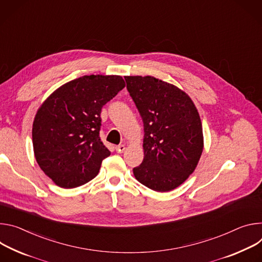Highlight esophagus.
<instances>
[{
    "mask_svg": "<svg viewBox=\"0 0 262 262\" xmlns=\"http://www.w3.org/2000/svg\"><path fill=\"white\" fill-rule=\"evenodd\" d=\"M125 144H120V146H118L115 148V150H116V152L118 153H123L124 151H125Z\"/></svg>",
    "mask_w": 262,
    "mask_h": 262,
    "instance_id": "obj_1",
    "label": "esophagus"
}]
</instances>
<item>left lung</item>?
I'll return each mask as SVG.
<instances>
[{"label":"left lung","mask_w":262,"mask_h":262,"mask_svg":"<svg viewBox=\"0 0 262 262\" xmlns=\"http://www.w3.org/2000/svg\"><path fill=\"white\" fill-rule=\"evenodd\" d=\"M127 90L143 122V160L133 168L138 182L164 192L195 169L204 147L199 112L177 86L152 76H126Z\"/></svg>","instance_id":"8db88e82"}]
</instances>
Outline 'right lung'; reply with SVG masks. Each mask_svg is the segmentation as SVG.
I'll list each match as a JSON object with an SVG mask.
<instances>
[{
  "label": "right lung",
  "mask_w": 262,
  "mask_h": 262,
  "mask_svg": "<svg viewBox=\"0 0 262 262\" xmlns=\"http://www.w3.org/2000/svg\"><path fill=\"white\" fill-rule=\"evenodd\" d=\"M126 86L121 76L91 75L57 89L32 128L35 159L53 182L74 188L93 180L110 155L100 138L102 107Z\"/></svg>",
  "instance_id": "1"
}]
</instances>
